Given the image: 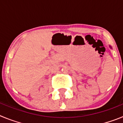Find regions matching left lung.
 Instances as JSON below:
<instances>
[{"label": "left lung", "instance_id": "1", "mask_svg": "<svg viewBox=\"0 0 123 123\" xmlns=\"http://www.w3.org/2000/svg\"><path fill=\"white\" fill-rule=\"evenodd\" d=\"M110 48H111V46H110Z\"/></svg>", "mask_w": 123, "mask_h": 123}]
</instances>
